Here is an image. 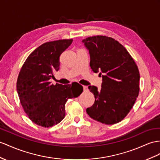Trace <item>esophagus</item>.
Returning <instances> with one entry per match:
<instances>
[{
	"instance_id": "esophagus-1",
	"label": "esophagus",
	"mask_w": 160,
	"mask_h": 160,
	"mask_svg": "<svg viewBox=\"0 0 160 160\" xmlns=\"http://www.w3.org/2000/svg\"><path fill=\"white\" fill-rule=\"evenodd\" d=\"M83 88H84V92H88V88L87 86H84Z\"/></svg>"
}]
</instances>
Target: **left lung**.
Segmentation results:
<instances>
[{"instance_id":"1","label":"left lung","mask_w":160,"mask_h":160,"mask_svg":"<svg viewBox=\"0 0 160 160\" xmlns=\"http://www.w3.org/2000/svg\"><path fill=\"white\" fill-rule=\"evenodd\" d=\"M82 42L89 52L92 70L102 76L100 89L88 87L95 101L87 112L103 124H116L129 113L138 97L140 74L137 65L125 47L112 38L96 36Z\"/></svg>"}]
</instances>
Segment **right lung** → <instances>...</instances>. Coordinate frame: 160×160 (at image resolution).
<instances>
[{
  "label": "right lung",
  "instance_id": "obj_1",
  "mask_svg": "<svg viewBox=\"0 0 160 160\" xmlns=\"http://www.w3.org/2000/svg\"><path fill=\"white\" fill-rule=\"evenodd\" d=\"M72 39L59 40L40 45L28 56L19 73L17 91L20 102L30 119L36 124L51 127L65 117L69 99L78 97L82 86L77 82L51 84L59 69V57L72 43Z\"/></svg>",
  "mask_w": 160,
  "mask_h": 160
}]
</instances>
